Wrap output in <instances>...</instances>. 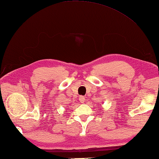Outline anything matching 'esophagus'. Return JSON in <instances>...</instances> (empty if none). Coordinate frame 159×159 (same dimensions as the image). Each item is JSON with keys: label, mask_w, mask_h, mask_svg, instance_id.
Masks as SVG:
<instances>
[{"label": "esophagus", "mask_w": 159, "mask_h": 159, "mask_svg": "<svg viewBox=\"0 0 159 159\" xmlns=\"http://www.w3.org/2000/svg\"><path fill=\"white\" fill-rule=\"evenodd\" d=\"M85 97L84 96H80V97H79V101L80 102H85Z\"/></svg>", "instance_id": "34e87169"}]
</instances>
